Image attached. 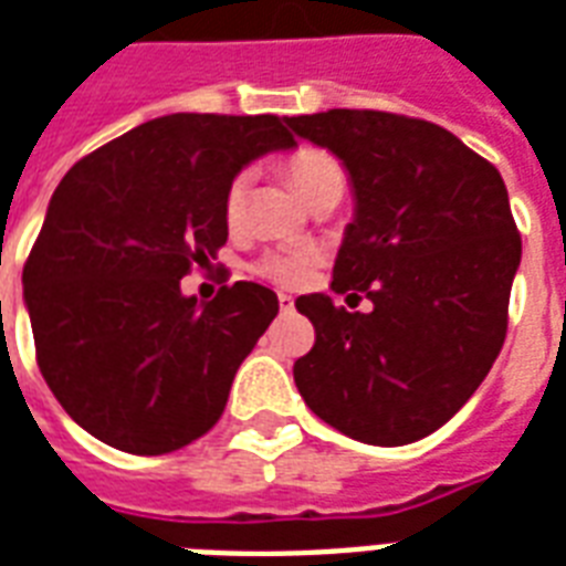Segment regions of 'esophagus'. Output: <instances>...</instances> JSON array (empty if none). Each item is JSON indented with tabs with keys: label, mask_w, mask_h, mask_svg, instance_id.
I'll use <instances>...</instances> for the list:
<instances>
[{
	"label": "esophagus",
	"mask_w": 566,
	"mask_h": 566,
	"mask_svg": "<svg viewBox=\"0 0 566 566\" xmlns=\"http://www.w3.org/2000/svg\"><path fill=\"white\" fill-rule=\"evenodd\" d=\"M279 308H282L284 315H291V312H294V296L279 294Z\"/></svg>",
	"instance_id": "esophagus-1"
}]
</instances>
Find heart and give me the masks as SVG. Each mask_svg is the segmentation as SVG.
<instances>
[{"label":"heart","instance_id":"1","mask_svg":"<svg viewBox=\"0 0 566 566\" xmlns=\"http://www.w3.org/2000/svg\"><path fill=\"white\" fill-rule=\"evenodd\" d=\"M284 174L294 182V188L303 195L308 203H317L326 195H338L345 191V167L336 155L326 153L321 146H303L294 155H287L284 161ZM251 191V170H240L230 179L224 188V200H221V219L230 230H237L245 219V207H249ZM317 254L312 249H279L266 251L254 261V275H261L266 282L282 284V287H300L312 279Z\"/></svg>","mask_w":566,"mask_h":566}]
</instances>
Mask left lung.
I'll use <instances>...</instances> for the list:
<instances>
[{
    "label": "left lung",
    "mask_w": 566,
    "mask_h": 566,
    "mask_svg": "<svg viewBox=\"0 0 566 566\" xmlns=\"http://www.w3.org/2000/svg\"><path fill=\"white\" fill-rule=\"evenodd\" d=\"M345 165L354 221L333 291L296 308L315 347L294 363L305 405L347 438L401 447L441 429L501 354L522 240L495 165L447 128L384 111L287 116Z\"/></svg>",
    "instance_id": "left-lung-1"
}]
</instances>
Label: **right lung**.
<instances>
[{"instance_id":"add662e5","label":"right lung","mask_w":566,"mask_h":566,"mask_svg":"<svg viewBox=\"0 0 566 566\" xmlns=\"http://www.w3.org/2000/svg\"><path fill=\"white\" fill-rule=\"evenodd\" d=\"M284 119L170 113L95 149L62 177L23 266L35 357L92 438L165 455L219 422L240 363L279 315L254 282L198 303L179 291L228 242L224 188L272 149Z\"/></svg>"}]
</instances>
